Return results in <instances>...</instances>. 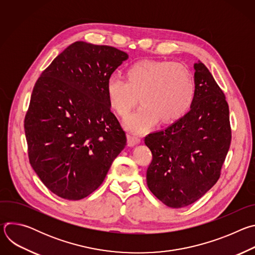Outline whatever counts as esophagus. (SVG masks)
Wrapping results in <instances>:
<instances>
[{
    "label": "esophagus",
    "instance_id": "esophagus-1",
    "mask_svg": "<svg viewBox=\"0 0 255 255\" xmlns=\"http://www.w3.org/2000/svg\"><path fill=\"white\" fill-rule=\"evenodd\" d=\"M141 141V138L137 135H128V145L129 146H134V145L138 144Z\"/></svg>",
    "mask_w": 255,
    "mask_h": 255
}]
</instances>
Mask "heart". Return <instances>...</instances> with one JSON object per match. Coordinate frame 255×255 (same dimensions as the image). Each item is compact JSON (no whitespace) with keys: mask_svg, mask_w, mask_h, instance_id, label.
I'll list each match as a JSON object with an SVG mask.
<instances>
[{"mask_svg":"<svg viewBox=\"0 0 255 255\" xmlns=\"http://www.w3.org/2000/svg\"><path fill=\"white\" fill-rule=\"evenodd\" d=\"M127 81L112 75L106 83L109 103L113 110L126 118L140 101L139 111L129 119L128 126L139 132L153 125L158 117L169 122L183 117L193 105L196 85L190 69L167 60H141L126 72Z\"/></svg>","mask_w":255,"mask_h":255,"instance_id":"heart-1","label":"heart"}]
</instances>
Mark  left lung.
<instances>
[{"label": "left lung", "instance_id": "left-lung-1", "mask_svg": "<svg viewBox=\"0 0 255 255\" xmlns=\"http://www.w3.org/2000/svg\"><path fill=\"white\" fill-rule=\"evenodd\" d=\"M195 69L190 112L144 137L152 153L147 186L159 201L176 209L195 203L217 183L232 138L223 91L203 62L195 63Z\"/></svg>", "mask_w": 255, "mask_h": 255}]
</instances>
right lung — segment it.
Masks as SVG:
<instances>
[{"mask_svg":"<svg viewBox=\"0 0 255 255\" xmlns=\"http://www.w3.org/2000/svg\"><path fill=\"white\" fill-rule=\"evenodd\" d=\"M127 58L115 47L77 41L52 60L33 88L24 120L29 162L62 199L78 201L95 192L126 146L106 83Z\"/></svg>","mask_w":255,"mask_h":255,"instance_id":"1","label":"right lung"}]
</instances>
